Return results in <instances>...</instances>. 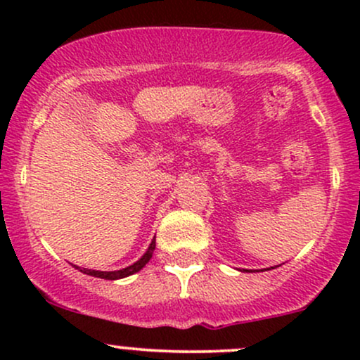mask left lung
<instances>
[{
    "label": "left lung",
    "instance_id": "1",
    "mask_svg": "<svg viewBox=\"0 0 360 360\" xmlns=\"http://www.w3.org/2000/svg\"><path fill=\"white\" fill-rule=\"evenodd\" d=\"M271 269H274V267H271ZM243 271H247V269H243ZM260 271H269V269H260ZM247 272H252V271H247Z\"/></svg>",
    "mask_w": 360,
    "mask_h": 360
}]
</instances>
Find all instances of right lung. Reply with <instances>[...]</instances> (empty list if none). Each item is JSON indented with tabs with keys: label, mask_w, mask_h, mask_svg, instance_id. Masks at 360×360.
Returning a JSON list of instances; mask_svg holds the SVG:
<instances>
[{
	"label": "right lung",
	"mask_w": 360,
	"mask_h": 360,
	"mask_svg": "<svg viewBox=\"0 0 360 360\" xmlns=\"http://www.w3.org/2000/svg\"><path fill=\"white\" fill-rule=\"evenodd\" d=\"M154 250H155V237H154V240L150 242V245H148V249H147L146 254H143L142 257L137 260V262H134V264H131V266L125 267V269H120V271H94V269H86V267H77V266H74V267H76V269H79L82 274L93 276V278L117 281V279L128 278V276L135 274V272H139L140 269H143V267H146V264L152 259V254H154Z\"/></svg>",
	"instance_id": "1"
}]
</instances>
